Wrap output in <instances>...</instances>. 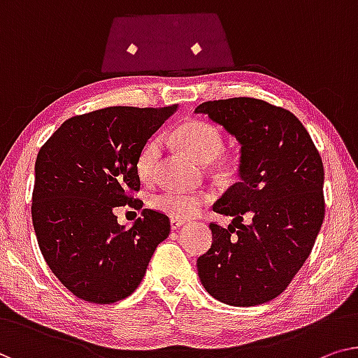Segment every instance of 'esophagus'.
I'll list each match as a JSON object with an SVG mask.
<instances>
[{
  "mask_svg": "<svg viewBox=\"0 0 358 358\" xmlns=\"http://www.w3.org/2000/svg\"><path fill=\"white\" fill-rule=\"evenodd\" d=\"M185 220H180V218H172V220H170V228H172V230H178L180 227H183L185 225Z\"/></svg>",
  "mask_w": 358,
  "mask_h": 358,
  "instance_id": "34e87169",
  "label": "esophagus"
}]
</instances>
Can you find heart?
Returning a JSON list of instances; mask_svg holds the SVG:
<instances>
[{"label": "heart", "instance_id": "heart-1", "mask_svg": "<svg viewBox=\"0 0 358 358\" xmlns=\"http://www.w3.org/2000/svg\"><path fill=\"white\" fill-rule=\"evenodd\" d=\"M172 143L201 164L213 162L218 170H230L236 164V156L223 151L222 128L207 120H188L172 133ZM161 159V141L157 138L149 140L138 154L136 173L143 183H151L156 177V169ZM207 197L201 193H181V191H164L151 199V207L172 218L194 217L206 204Z\"/></svg>", "mask_w": 358, "mask_h": 358}]
</instances>
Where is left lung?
I'll return each instance as SVG.
<instances>
[{
	"mask_svg": "<svg viewBox=\"0 0 358 358\" xmlns=\"http://www.w3.org/2000/svg\"><path fill=\"white\" fill-rule=\"evenodd\" d=\"M194 112L241 143V180L213 204V212L234 217L233 225L210 223L213 243L197 259L201 282L228 306L268 302L301 270L322 228V157L301 120L266 101H206ZM246 215L250 226L242 223Z\"/></svg>",
	"mask_w": 358,
	"mask_h": 358,
	"instance_id": "8db88e82",
	"label": "left lung"
}]
</instances>
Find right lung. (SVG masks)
Masks as SVG:
<instances>
[{"label": "right lung", "instance_id": "1", "mask_svg": "<svg viewBox=\"0 0 358 358\" xmlns=\"http://www.w3.org/2000/svg\"><path fill=\"white\" fill-rule=\"evenodd\" d=\"M178 109L110 106L64 122L35 162L31 222L48 266L82 301L114 303L140 286L170 233L165 213L145 209L130 230L114 209L143 201L138 154Z\"/></svg>", "mask_w": 358, "mask_h": 358}]
</instances>
